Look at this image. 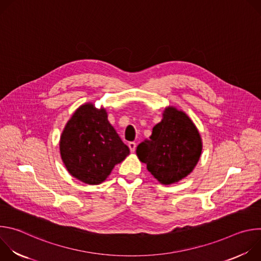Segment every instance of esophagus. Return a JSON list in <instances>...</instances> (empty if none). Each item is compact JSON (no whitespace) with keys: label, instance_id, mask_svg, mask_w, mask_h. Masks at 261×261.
<instances>
[{"label":"esophagus","instance_id":"1","mask_svg":"<svg viewBox=\"0 0 261 261\" xmlns=\"http://www.w3.org/2000/svg\"><path fill=\"white\" fill-rule=\"evenodd\" d=\"M128 146H129L130 151H131L132 153H134V152H135V150H136V143H135V142H133V141L129 142V143H128Z\"/></svg>","mask_w":261,"mask_h":261}]
</instances>
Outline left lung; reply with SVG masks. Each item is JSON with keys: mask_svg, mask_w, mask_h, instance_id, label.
Returning a JSON list of instances; mask_svg holds the SVG:
<instances>
[{"mask_svg": "<svg viewBox=\"0 0 261 261\" xmlns=\"http://www.w3.org/2000/svg\"><path fill=\"white\" fill-rule=\"evenodd\" d=\"M201 148L200 135L192 121L182 111L168 107L150 139L138 144L136 154L161 184L170 185L193 170Z\"/></svg>", "mask_w": 261, "mask_h": 261, "instance_id": "obj_1", "label": "left lung"}]
</instances>
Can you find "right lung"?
<instances>
[{"label":"right lung","mask_w":261,"mask_h":261,"mask_svg":"<svg viewBox=\"0 0 261 261\" xmlns=\"http://www.w3.org/2000/svg\"><path fill=\"white\" fill-rule=\"evenodd\" d=\"M60 151L68 171L89 185L106 179L116 164L130 153L129 147L107 120L105 109L81 106L67 123Z\"/></svg>","instance_id":"obj_1"}]
</instances>
